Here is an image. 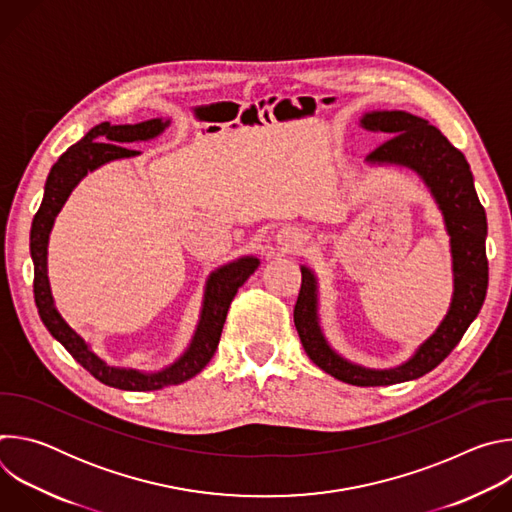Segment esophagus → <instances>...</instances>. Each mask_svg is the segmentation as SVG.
Here are the masks:
<instances>
[{
    "label": "esophagus",
    "instance_id": "esophagus-1",
    "mask_svg": "<svg viewBox=\"0 0 512 512\" xmlns=\"http://www.w3.org/2000/svg\"><path fill=\"white\" fill-rule=\"evenodd\" d=\"M302 243V233L298 229H281L277 233V245L283 249H294Z\"/></svg>",
    "mask_w": 512,
    "mask_h": 512
}]
</instances>
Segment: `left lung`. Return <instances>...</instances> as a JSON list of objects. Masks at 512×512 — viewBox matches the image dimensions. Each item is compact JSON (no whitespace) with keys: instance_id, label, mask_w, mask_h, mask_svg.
<instances>
[{"instance_id":"left-lung-1","label":"left lung","mask_w":512,"mask_h":512,"mask_svg":"<svg viewBox=\"0 0 512 512\" xmlns=\"http://www.w3.org/2000/svg\"><path fill=\"white\" fill-rule=\"evenodd\" d=\"M358 125L367 131L389 135L385 143L367 156L364 164L407 168L427 186L444 216L454 275L452 302L440 326L397 367L369 369L344 358L330 346L320 326L318 275L308 265H302V289L294 308V322L306 354L322 371L342 383L377 387L423 377L462 340L486 298L488 225L484 206L474 188L470 164L440 129L407 111H369L362 113Z\"/></svg>"}]
</instances>
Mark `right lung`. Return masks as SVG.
Segmentation results:
<instances>
[{
    "label": "right lung",
    "mask_w": 512,
    "mask_h": 512,
    "mask_svg": "<svg viewBox=\"0 0 512 512\" xmlns=\"http://www.w3.org/2000/svg\"><path fill=\"white\" fill-rule=\"evenodd\" d=\"M168 125L170 119L162 117L141 121L135 125H111L109 121L95 125L79 143L70 145L52 166L46 178L42 204L34 216L30 231V255L34 263V300L40 320L44 322L48 332L70 352V356L83 364L97 381L123 391H156L170 385H180L196 377L206 367L218 346V340H221L229 306L237 296L239 287L249 279L251 273H255L261 263L257 257L245 255L210 271L204 283L198 324L190 338V344L162 371L145 373L139 369L109 364L62 318L54 304L48 279V239L58 212L62 210L70 192L79 186V182L87 174L109 162L139 156L141 152L129 150V145L150 141L162 135Z\"/></svg>",
    "instance_id": "right-lung-1"
}]
</instances>
